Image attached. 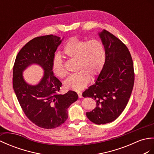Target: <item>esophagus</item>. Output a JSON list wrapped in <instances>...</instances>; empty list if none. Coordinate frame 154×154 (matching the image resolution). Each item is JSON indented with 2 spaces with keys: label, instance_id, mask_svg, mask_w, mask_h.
<instances>
[{
  "label": "esophagus",
  "instance_id": "obj_1",
  "mask_svg": "<svg viewBox=\"0 0 154 154\" xmlns=\"http://www.w3.org/2000/svg\"><path fill=\"white\" fill-rule=\"evenodd\" d=\"M77 94H78V97H79V98H82V92L78 91Z\"/></svg>",
  "mask_w": 154,
  "mask_h": 154
}]
</instances>
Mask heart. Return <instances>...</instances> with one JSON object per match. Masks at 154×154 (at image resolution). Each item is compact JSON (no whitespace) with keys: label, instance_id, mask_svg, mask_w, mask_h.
Returning a JSON list of instances; mask_svg holds the SVG:
<instances>
[{"label":"heart","instance_id":"heart-1","mask_svg":"<svg viewBox=\"0 0 154 154\" xmlns=\"http://www.w3.org/2000/svg\"><path fill=\"white\" fill-rule=\"evenodd\" d=\"M63 52L66 57L76 60L75 69L78 71L64 82V86L68 89L82 90L90 82L91 76H98L105 65L106 51L103 44L99 40L88 42L72 37L64 45ZM51 69L58 78H64L68 74L59 55L54 57Z\"/></svg>","mask_w":154,"mask_h":154}]
</instances>
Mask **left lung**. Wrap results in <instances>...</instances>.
Wrapping results in <instances>:
<instances>
[{"label":"left lung","mask_w":154,"mask_h":154,"mask_svg":"<svg viewBox=\"0 0 154 154\" xmlns=\"http://www.w3.org/2000/svg\"><path fill=\"white\" fill-rule=\"evenodd\" d=\"M98 35L106 51L105 63L95 84L82 95L96 102V107L86 112L87 117L94 123L104 125L115 121L124 111L134 86V73L125 44L105 29Z\"/></svg>","instance_id":"left-lung-1"}]
</instances>
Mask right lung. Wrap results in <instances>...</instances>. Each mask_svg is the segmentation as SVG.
<instances>
[{
    "mask_svg": "<svg viewBox=\"0 0 154 154\" xmlns=\"http://www.w3.org/2000/svg\"><path fill=\"white\" fill-rule=\"evenodd\" d=\"M63 38L53 35L37 37L23 46L17 54L13 68L14 91L26 117L41 128L51 129L60 126L68 119V108L78 100L75 91L58 94L62 83L51 69L54 53ZM36 64L44 76L35 85L28 84L23 71Z\"/></svg>",
    "mask_w": 154,
    "mask_h": 154,
    "instance_id": "1",
    "label": "right lung"
}]
</instances>
